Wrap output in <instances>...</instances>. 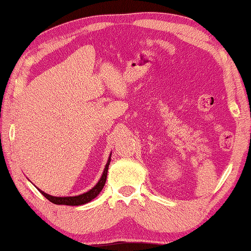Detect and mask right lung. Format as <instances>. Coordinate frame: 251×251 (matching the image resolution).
Instances as JSON below:
<instances>
[{"label":"right lung","mask_w":251,"mask_h":251,"mask_svg":"<svg viewBox=\"0 0 251 251\" xmlns=\"http://www.w3.org/2000/svg\"><path fill=\"white\" fill-rule=\"evenodd\" d=\"M110 162H111V157H108L107 164H106V166H105L103 176H101L100 180L99 181V183H97L96 186L94 187L93 189H90L88 192H85V194L79 195V196H75V197H54V196H50V195L45 194L44 191H42V190H39V191H41V194L44 196L46 199H49L50 202H53V204H56V205L79 206V205L87 204V202H89L90 201H93V199L95 198L96 196L99 195L100 192L101 191V189H103L105 182H106L107 170H108V165H110Z\"/></svg>","instance_id":"add662e5"}]
</instances>
